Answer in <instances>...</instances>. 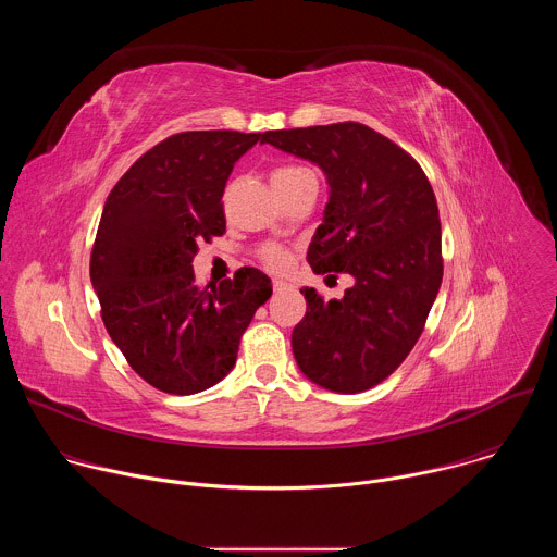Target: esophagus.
<instances>
[{
	"instance_id": "esophagus-1",
	"label": "esophagus",
	"mask_w": 557,
	"mask_h": 557,
	"mask_svg": "<svg viewBox=\"0 0 557 557\" xmlns=\"http://www.w3.org/2000/svg\"><path fill=\"white\" fill-rule=\"evenodd\" d=\"M286 288H288L286 282H282V280H275V282H273V290H275V293H282V290H286Z\"/></svg>"
}]
</instances>
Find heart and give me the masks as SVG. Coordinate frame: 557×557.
<instances>
[{
    "label": "heart",
    "instance_id": "heart-1",
    "mask_svg": "<svg viewBox=\"0 0 557 557\" xmlns=\"http://www.w3.org/2000/svg\"><path fill=\"white\" fill-rule=\"evenodd\" d=\"M306 176H312V174L301 165H280L271 172V183H273L277 196H282L288 187H293L295 183H299ZM260 260L271 271H284L290 264V253L284 247L273 245L260 253Z\"/></svg>",
    "mask_w": 557,
    "mask_h": 557
}]
</instances>
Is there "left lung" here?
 <instances>
[{
    "label": "left lung",
    "instance_id": "1",
    "mask_svg": "<svg viewBox=\"0 0 557 557\" xmlns=\"http://www.w3.org/2000/svg\"><path fill=\"white\" fill-rule=\"evenodd\" d=\"M262 143L324 170L331 200L306 260L314 273L355 277L342 299L301 288L306 314L290 337L297 366L333 392L370 389L406 361L441 288L432 185L404 147L355 121L264 132Z\"/></svg>",
    "mask_w": 557,
    "mask_h": 557
}]
</instances>
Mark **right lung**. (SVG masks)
<instances>
[{
  "instance_id": "right-lung-1",
  "label": "right lung",
  "mask_w": 557,
  "mask_h": 557,
  "mask_svg": "<svg viewBox=\"0 0 557 557\" xmlns=\"http://www.w3.org/2000/svg\"><path fill=\"white\" fill-rule=\"evenodd\" d=\"M262 134H174L110 191L90 256L103 324L132 370L168 394H196L228 374L271 280L245 267L207 286L191 260L226 231L224 185Z\"/></svg>"
}]
</instances>
